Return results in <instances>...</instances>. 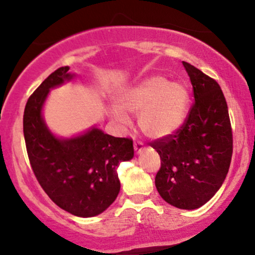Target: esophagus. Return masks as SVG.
Segmentation results:
<instances>
[{
    "label": "esophagus",
    "mask_w": 255,
    "mask_h": 255,
    "mask_svg": "<svg viewBox=\"0 0 255 255\" xmlns=\"http://www.w3.org/2000/svg\"><path fill=\"white\" fill-rule=\"evenodd\" d=\"M134 150H135L136 154H139L145 150V146L141 141H135V142H134Z\"/></svg>",
    "instance_id": "esophagus-1"
}]
</instances>
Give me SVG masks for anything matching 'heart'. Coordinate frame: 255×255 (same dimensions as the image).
I'll list each match as a JSON object with an SVG mask.
<instances>
[{"label":"heart","instance_id":"b5f03b06","mask_svg":"<svg viewBox=\"0 0 255 255\" xmlns=\"http://www.w3.org/2000/svg\"><path fill=\"white\" fill-rule=\"evenodd\" d=\"M119 108L110 110L116 121L127 124V113L137 114V125L146 136L162 139L175 133L186 118L189 104L187 87L168 83L163 77H150L125 90L118 97Z\"/></svg>","mask_w":255,"mask_h":255}]
</instances>
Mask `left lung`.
Segmentation results:
<instances>
[{"label": "left lung", "instance_id": "1", "mask_svg": "<svg viewBox=\"0 0 255 255\" xmlns=\"http://www.w3.org/2000/svg\"><path fill=\"white\" fill-rule=\"evenodd\" d=\"M194 93L184 124L171 135L150 142L160 157L156 188L177 209L203 206L223 184L233 156V130L221 86L183 61Z\"/></svg>", "mask_w": 255, "mask_h": 255}]
</instances>
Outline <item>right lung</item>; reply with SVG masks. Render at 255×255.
I'll list each match as a JSON object with an SVG mask.
<instances>
[{
  "label": "right lung",
  "mask_w": 255,
  "mask_h": 255,
  "mask_svg": "<svg viewBox=\"0 0 255 255\" xmlns=\"http://www.w3.org/2000/svg\"><path fill=\"white\" fill-rule=\"evenodd\" d=\"M69 67L51 73L28 98L24 136L32 170L44 192L64 211L78 217L102 213L118 198V166L134 156L133 140L115 137L93 127L73 137H57L42 110L49 91L69 81Z\"/></svg>",
  "instance_id": "right-lung-1"
}]
</instances>
